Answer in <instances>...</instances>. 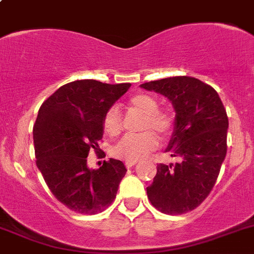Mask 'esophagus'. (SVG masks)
<instances>
[{"label":"esophagus","mask_w":254,"mask_h":254,"mask_svg":"<svg viewBox=\"0 0 254 254\" xmlns=\"http://www.w3.org/2000/svg\"><path fill=\"white\" fill-rule=\"evenodd\" d=\"M136 161H127V162H125V166H127V168H131L132 166H135L136 165Z\"/></svg>","instance_id":"esophagus-1"}]
</instances>
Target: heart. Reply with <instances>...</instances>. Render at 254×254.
Instances as JSON below:
<instances>
[{
  "instance_id": "obj_1",
  "label": "heart",
  "mask_w": 254,
  "mask_h": 254,
  "mask_svg": "<svg viewBox=\"0 0 254 254\" xmlns=\"http://www.w3.org/2000/svg\"><path fill=\"white\" fill-rule=\"evenodd\" d=\"M129 104L135 111L145 115L142 120L141 134L125 135L114 147V155L122 160L140 161L158 146V136L166 139L172 132L175 120L172 114L158 109V102L147 93H137L129 99ZM106 134L115 136L122 130V115L117 107H111L103 118Z\"/></svg>"
}]
</instances>
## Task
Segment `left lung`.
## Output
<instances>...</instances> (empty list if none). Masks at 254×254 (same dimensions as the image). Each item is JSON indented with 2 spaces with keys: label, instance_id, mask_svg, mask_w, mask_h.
<instances>
[{
  "label": "left lung",
  "instance_id": "8db88e82",
  "mask_svg": "<svg viewBox=\"0 0 254 254\" xmlns=\"http://www.w3.org/2000/svg\"><path fill=\"white\" fill-rule=\"evenodd\" d=\"M140 87L172 103L175 127L166 152L181 158L175 165H157L147 196L165 214H186L203 203L219 176L227 151L226 111L217 92L198 78L177 76Z\"/></svg>",
  "mask_w": 254,
  "mask_h": 254
}]
</instances>
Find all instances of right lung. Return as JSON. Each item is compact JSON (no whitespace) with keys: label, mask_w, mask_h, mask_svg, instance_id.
Listing matches in <instances>:
<instances>
[{"label":"right lung","mask_w":254,"mask_h":254,"mask_svg":"<svg viewBox=\"0 0 254 254\" xmlns=\"http://www.w3.org/2000/svg\"><path fill=\"white\" fill-rule=\"evenodd\" d=\"M79 79L61 86L42 104L33 129L37 166L59 201L78 214L93 215L113 203L124 163L111 158L92 170L89 150L99 148L106 112L130 88Z\"/></svg>","instance_id":"obj_1"}]
</instances>
